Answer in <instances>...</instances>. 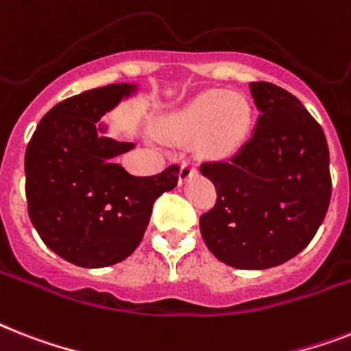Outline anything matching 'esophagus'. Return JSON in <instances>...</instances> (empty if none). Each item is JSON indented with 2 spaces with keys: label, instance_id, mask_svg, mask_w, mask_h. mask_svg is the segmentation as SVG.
Returning a JSON list of instances; mask_svg holds the SVG:
<instances>
[{
  "label": "esophagus",
  "instance_id": "esophagus-1",
  "mask_svg": "<svg viewBox=\"0 0 351 351\" xmlns=\"http://www.w3.org/2000/svg\"><path fill=\"white\" fill-rule=\"evenodd\" d=\"M193 175H196L195 164H191V162H182L180 173H178V180H180V184H185Z\"/></svg>",
  "mask_w": 351,
  "mask_h": 351
}]
</instances>
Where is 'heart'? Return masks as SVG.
<instances>
[{"mask_svg":"<svg viewBox=\"0 0 351 351\" xmlns=\"http://www.w3.org/2000/svg\"><path fill=\"white\" fill-rule=\"evenodd\" d=\"M252 108L238 92L209 90L175 111L162 115L156 133L171 144L195 138V151L209 160H227L247 142Z\"/></svg>","mask_w":351,"mask_h":351,"instance_id":"1","label":"heart"}]
</instances>
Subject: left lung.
Here are the masks:
<instances>
[{
  "mask_svg": "<svg viewBox=\"0 0 351 351\" xmlns=\"http://www.w3.org/2000/svg\"><path fill=\"white\" fill-rule=\"evenodd\" d=\"M259 115L249 142L230 162L202 175L218 198L200 216L207 249L241 270L272 269L299 254L328 210V144L298 97L270 82H250Z\"/></svg>",
  "mask_w": 351,
  "mask_h": 351,
  "instance_id": "1",
  "label": "left lung"
}]
</instances>
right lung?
<instances>
[{"mask_svg": "<svg viewBox=\"0 0 351 351\" xmlns=\"http://www.w3.org/2000/svg\"><path fill=\"white\" fill-rule=\"evenodd\" d=\"M138 90L117 82L70 97L43 117L28 142V216L48 249L77 267L126 259L144 238L156 198L178 184V166L135 176L117 164L135 144L108 135L102 117Z\"/></svg>", "mask_w": 351, "mask_h": 351, "instance_id": "obj_1", "label": "right lung"}]
</instances>
